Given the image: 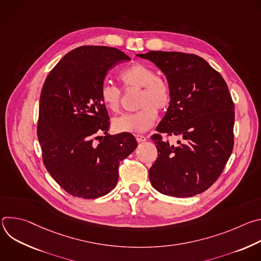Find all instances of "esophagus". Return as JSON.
Here are the masks:
<instances>
[{
    "instance_id": "obj_1",
    "label": "esophagus",
    "mask_w": 261,
    "mask_h": 261,
    "mask_svg": "<svg viewBox=\"0 0 261 261\" xmlns=\"http://www.w3.org/2000/svg\"><path fill=\"white\" fill-rule=\"evenodd\" d=\"M136 140H137L138 142H143V141H145V140H146V137H145L144 135L137 134V135H136Z\"/></svg>"
}]
</instances>
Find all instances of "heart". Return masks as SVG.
Returning a JSON list of instances; mask_svg holds the SVG:
<instances>
[{
    "label": "heart",
    "mask_w": 261,
    "mask_h": 261,
    "mask_svg": "<svg viewBox=\"0 0 261 261\" xmlns=\"http://www.w3.org/2000/svg\"><path fill=\"white\" fill-rule=\"evenodd\" d=\"M119 81L125 90L141 89L137 106L140 108L134 114L124 115L113 122L118 132H145L154 126L158 118V110H166L171 103L170 86L151 66L134 63L119 74ZM100 100L110 113L118 114L122 106V92L113 84L104 83L100 88Z\"/></svg>",
    "instance_id": "obj_1"
}]
</instances>
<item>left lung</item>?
<instances>
[{
    "instance_id": "obj_1",
    "label": "left lung",
    "mask_w": 261,
    "mask_h": 261,
    "mask_svg": "<svg viewBox=\"0 0 261 261\" xmlns=\"http://www.w3.org/2000/svg\"><path fill=\"white\" fill-rule=\"evenodd\" d=\"M137 56L153 62L171 90V103L152 136L159 157L148 170L151 184L168 196L200 194L217 180L233 148L234 104L228 87L196 55L152 50ZM161 133L182 141L169 145Z\"/></svg>"
}]
</instances>
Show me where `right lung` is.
<instances>
[{"instance_id": "right-lung-1", "label": "right lung", "mask_w": 261, "mask_h": 261, "mask_svg": "<svg viewBox=\"0 0 261 261\" xmlns=\"http://www.w3.org/2000/svg\"><path fill=\"white\" fill-rule=\"evenodd\" d=\"M128 60L115 47L81 46L64 56L44 82L37 127L43 163L73 196L109 193L118 182L120 161L137 146L130 133L107 134L109 117L99 95L108 70Z\"/></svg>"}]
</instances>
